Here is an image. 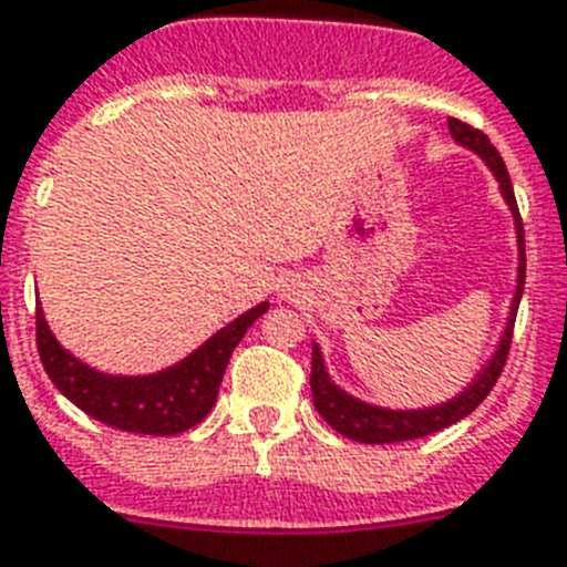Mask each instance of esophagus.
Returning a JSON list of instances; mask_svg holds the SVG:
<instances>
[{
	"label": "esophagus",
	"instance_id": "esophagus-1",
	"mask_svg": "<svg viewBox=\"0 0 567 567\" xmlns=\"http://www.w3.org/2000/svg\"><path fill=\"white\" fill-rule=\"evenodd\" d=\"M293 288H297V285H288V288H285V293H288V297H291V293H293Z\"/></svg>",
	"mask_w": 567,
	"mask_h": 567
}]
</instances>
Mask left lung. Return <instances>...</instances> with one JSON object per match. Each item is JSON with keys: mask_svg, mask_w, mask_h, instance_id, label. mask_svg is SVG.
Returning <instances> with one entry per match:
<instances>
[{"mask_svg": "<svg viewBox=\"0 0 567 567\" xmlns=\"http://www.w3.org/2000/svg\"><path fill=\"white\" fill-rule=\"evenodd\" d=\"M449 131L454 136L457 145L475 151L483 163L489 165V172L495 174L501 186V195L507 200L509 212H513L515 220V238H518V282H515V297L513 306H509L507 326H504V334L498 340V349L492 352V358L483 363V370L477 372L468 388H463V393H457L454 399L443 404H434V408H416V411H390V408H379V404L361 402L355 395H349L347 390L338 388L331 381L329 370L323 363V352L315 343L311 349V395H315L317 413L329 422L338 434L355 440V443L367 445H384V443H404V440H416V436H427L443 431V427L454 425L463 416L475 411L477 404L489 395V390L495 388V381L504 372V363L509 355V343H513V326L515 315H518V302H522L524 293V227L522 215H518V204H515L513 183H509L507 165L501 159V154L495 151V145L489 142L486 133H481L472 124L460 122V118H449Z\"/></svg>", "mask_w": 567, "mask_h": 567, "instance_id": "obj_1", "label": "left lung"}]
</instances>
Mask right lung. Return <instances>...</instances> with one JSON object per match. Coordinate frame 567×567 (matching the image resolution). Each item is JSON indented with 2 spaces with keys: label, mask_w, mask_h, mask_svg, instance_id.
<instances>
[{
  "label": "right lung",
  "mask_w": 567,
  "mask_h": 567,
  "mask_svg": "<svg viewBox=\"0 0 567 567\" xmlns=\"http://www.w3.org/2000/svg\"><path fill=\"white\" fill-rule=\"evenodd\" d=\"M268 308V302H259L238 315L233 323L215 331L204 347H197L192 355L168 370L151 375H107L60 347L45 323L43 308L37 306V352L54 388L86 416L118 431L172 436L204 422L218 399L220 379L233 349Z\"/></svg>",
  "instance_id": "obj_1"
}]
</instances>
